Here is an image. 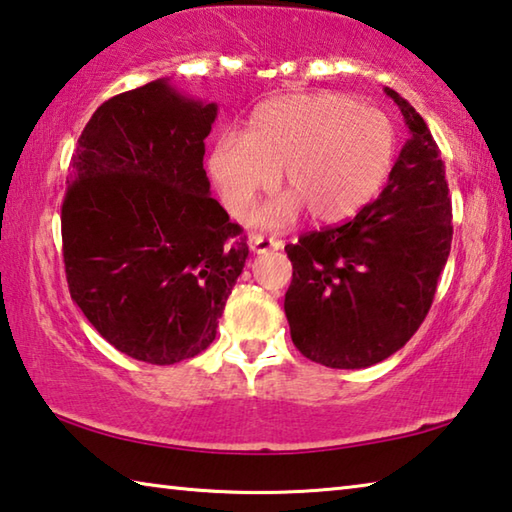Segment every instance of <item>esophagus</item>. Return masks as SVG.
Returning a JSON list of instances; mask_svg holds the SVG:
<instances>
[{"label": "esophagus", "mask_w": 512, "mask_h": 512, "mask_svg": "<svg viewBox=\"0 0 512 512\" xmlns=\"http://www.w3.org/2000/svg\"><path fill=\"white\" fill-rule=\"evenodd\" d=\"M282 248V241L275 239V237H266V235H250V250L257 255L268 253V250H280Z\"/></svg>", "instance_id": "34e87169"}]
</instances>
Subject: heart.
Segmentation results:
<instances>
[{"label": "heart", "mask_w": 512, "mask_h": 512, "mask_svg": "<svg viewBox=\"0 0 512 512\" xmlns=\"http://www.w3.org/2000/svg\"><path fill=\"white\" fill-rule=\"evenodd\" d=\"M395 155L397 128L386 112L336 92L289 94L262 103L244 135L219 137L210 173L228 212L244 216L280 171L289 192L255 216L280 230L302 210L320 223L357 214L391 176Z\"/></svg>", "instance_id": "obj_1"}]
</instances>
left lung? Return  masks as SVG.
<instances>
[{
    "label": "left lung",
    "instance_id": "8db88e82",
    "mask_svg": "<svg viewBox=\"0 0 512 512\" xmlns=\"http://www.w3.org/2000/svg\"><path fill=\"white\" fill-rule=\"evenodd\" d=\"M411 140L375 201L354 219L284 246L293 264L291 341L327 368H368L404 348L427 318L452 248V198L438 144L409 101L386 88Z\"/></svg>",
    "mask_w": 512,
    "mask_h": 512
}]
</instances>
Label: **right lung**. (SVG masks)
Returning <instances> with one entry per match:
<instances>
[{"mask_svg": "<svg viewBox=\"0 0 512 512\" xmlns=\"http://www.w3.org/2000/svg\"><path fill=\"white\" fill-rule=\"evenodd\" d=\"M214 119L216 103L158 79L101 103L72 155L69 296L110 345L153 366L210 348L248 257L203 169Z\"/></svg>", "mask_w": 512, "mask_h": 512, "instance_id": "obj_1", "label": "right lung"}]
</instances>
